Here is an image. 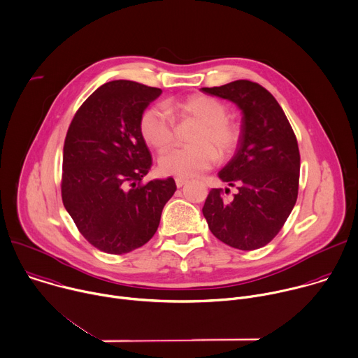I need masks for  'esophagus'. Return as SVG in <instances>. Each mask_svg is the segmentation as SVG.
Here are the masks:
<instances>
[{"label": "esophagus", "mask_w": 358, "mask_h": 358, "mask_svg": "<svg viewBox=\"0 0 358 358\" xmlns=\"http://www.w3.org/2000/svg\"><path fill=\"white\" fill-rule=\"evenodd\" d=\"M187 184V180L185 178H181V177H177L176 178V185L178 187V188H181L182 185H185Z\"/></svg>", "instance_id": "obj_1"}]
</instances>
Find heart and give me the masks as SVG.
<instances>
[{"label":"heart","mask_w":358,"mask_h":358,"mask_svg":"<svg viewBox=\"0 0 358 358\" xmlns=\"http://www.w3.org/2000/svg\"><path fill=\"white\" fill-rule=\"evenodd\" d=\"M169 108L182 121H195L199 125L191 138L195 145L171 149L160 157L163 174L194 177L212 167L217 156L226 157L236 148L239 129L227 121V108L220 101L195 94L173 102ZM139 128L143 141L157 152H164L174 142V117L164 105L148 108L142 113Z\"/></svg>","instance_id":"heart-1"}]
</instances>
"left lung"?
Wrapping results in <instances>:
<instances>
[{
    "mask_svg": "<svg viewBox=\"0 0 358 358\" xmlns=\"http://www.w3.org/2000/svg\"><path fill=\"white\" fill-rule=\"evenodd\" d=\"M202 92L234 102L242 110L236 153L217 173L230 187L212 188L202 213L215 237L230 248L256 250L284 226L298 198L301 156L295 134L277 99L260 84L237 80Z\"/></svg>",
    "mask_w": 358,
    "mask_h": 358,
    "instance_id": "1",
    "label": "left lung"
}]
</instances>
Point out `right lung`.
I'll use <instances>...</instances> for the list:
<instances>
[{
    "label": "right lung",
    "mask_w": 358,
    "mask_h": 358,
    "mask_svg": "<svg viewBox=\"0 0 358 358\" xmlns=\"http://www.w3.org/2000/svg\"><path fill=\"white\" fill-rule=\"evenodd\" d=\"M160 88L109 81L78 108L63 148L62 199L77 229L98 250L125 255L156 233L177 187L171 177L142 184L152 155L141 117Z\"/></svg>",
    "instance_id": "right-lung-1"
}]
</instances>
